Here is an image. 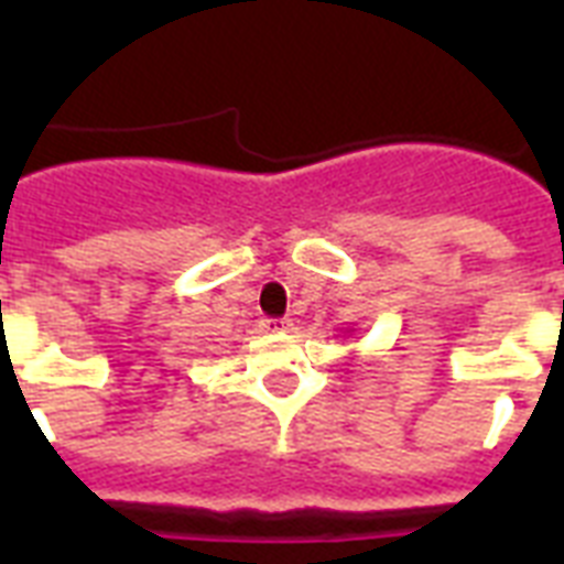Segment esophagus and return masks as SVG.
<instances>
[{
  "mask_svg": "<svg viewBox=\"0 0 564 564\" xmlns=\"http://www.w3.org/2000/svg\"><path fill=\"white\" fill-rule=\"evenodd\" d=\"M260 327H263L265 334H286L292 327V318H263Z\"/></svg>",
  "mask_w": 564,
  "mask_h": 564,
  "instance_id": "obj_1",
  "label": "esophagus"
}]
</instances>
